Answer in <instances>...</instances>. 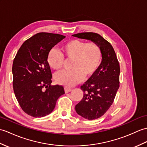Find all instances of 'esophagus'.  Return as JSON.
I'll return each mask as SVG.
<instances>
[{"label": "esophagus", "instance_id": "34e87169", "mask_svg": "<svg viewBox=\"0 0 147 147\" xmlns=\"http://www.w3.org/2000/svg\"><path fill=\"white\" fill-rule=\"evenodd\" d=\"M71 90H72V89H71V88H68V87L64 88V91H65L66 93H69V92L71 91Z\"/></svg>", "mask_w": 147, "mask_h": 147}]
</instances>
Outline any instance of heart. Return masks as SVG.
I'll return each mask as SVG.
<instances>
[{
	"label": "heart",
	"mask_w": 147,
	"mask_h": 147,
	"mask_svg": "<svg viewBox=\"0 0 147 147\" xmlns=\"http://www.w3.org/2000/svg\"><path fill=\"white\" fill-rule=\"evenodd\" d=\"M63 55L56 49H51L47 56V64L51 69L59 71L63 67L64 57L73 59L70 71H62L55 75L57 84L65 86H73L81 83L84 76H94L100 67L102 61V51L96 43L86 42L72 39L61 47Z\"/></svg>",
	"instance_id": "1"
}]
</instances>
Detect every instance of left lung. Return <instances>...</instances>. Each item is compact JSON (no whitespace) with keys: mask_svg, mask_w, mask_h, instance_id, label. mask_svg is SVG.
Listing matches in <instances>:
<instances>
[{"mask_svg":"<svg viewBox=\"0 0 147 147\" xmlns=\"http://www.w3.org/2000/svg\"><path fill=\"white\" fill-rule=\"evenodd\" d=\"M72 36L96 43L102 51L101 65L94 76L81 86L83 98L75 107L81 117L95 120L102 117L113 103L120 86V65L113 47L100 34L82 32Z\"/></svg>","mask_w":147,"mask_h":147,"instance_id":"8db88e82","label":"left lung"}]
</instances>
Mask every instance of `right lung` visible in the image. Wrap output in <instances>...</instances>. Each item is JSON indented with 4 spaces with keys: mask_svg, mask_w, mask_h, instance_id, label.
<instances>
[{
    "mask_svg": "<svg viewBox=\"0 0 147 147\" xmlns=\"http://www.w3.org/2000/svg\"><path fill=\"white\" fill-rule=\"evenodd\" d=\"M66 36L37 33L20 46L13 61V89L19 105L34 118L50 114L56 101L64 94V88L51 85L52 73L47 58L53 47ZM45 86L47 90H42Z\"/></svg>",
    "mask_w": 147,
    "mask_h": 147,
    "instance_id": "right-lung-1",
    "label": "right lung"
}]
</instances>
